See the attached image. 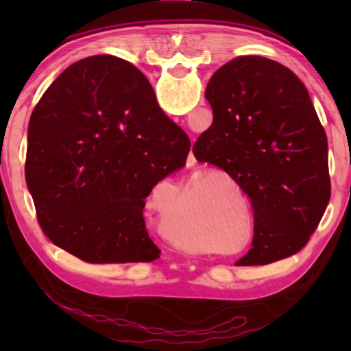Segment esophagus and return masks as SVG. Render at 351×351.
Here are the masks:
<instances>
[{"mask_svg":"<svg viewBox=\"0 0 351 351\" xmlns=\"http://www.w3.org/2000/svg\"><path fill=\"white\" fill-rule=\"evenodd\" d=\"M189 158H190V159H192V161L195 162V156H193V154H192V153H190V156H189Z\"/></svg>","mask_w":351,"mask_h":351,"instance_id":"1","label":"esophagus"}]
</instances>
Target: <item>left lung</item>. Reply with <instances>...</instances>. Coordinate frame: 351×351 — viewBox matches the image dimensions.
Returning <instances> with one entry per match:
<instances>
[{"label":"left lung","mask_w":351,"mask_h":351,"mask_svg":"<svg viewBox=\"0 0 351 351\" xmlns=\"http://www.w3.org/2000/svg\"><path fill=\"white\" fill-rule=\"evenodd\" d=\"M206 99L213 122L195 158L224 170L254 209L252 247L237 266L297 254L331 197L328 141L305 85L283 64L246 56L212 75Z\"/></svg>","instance_id":"1"}]
</instances>
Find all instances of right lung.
Wrapping results in <instances>:
<instances>
[{
  "mask_svg": "<svg viewBox=\"0 0 351 351\" xmlns=\"http://www.w3.org/2000/svg\"><path fill=\"white\" fill-rule=\"evenodd\" d=\"M189 150L132 63L93 56L71 64L27 130L26 184L45 235L88 263L156 260L144 199L186 165Z\"/></svg>",
  "mask_w": 351,
  "mask_h": 351,
  "instance_id": "right-lung-1",
  "label": "right lung"
}]
</instances>
